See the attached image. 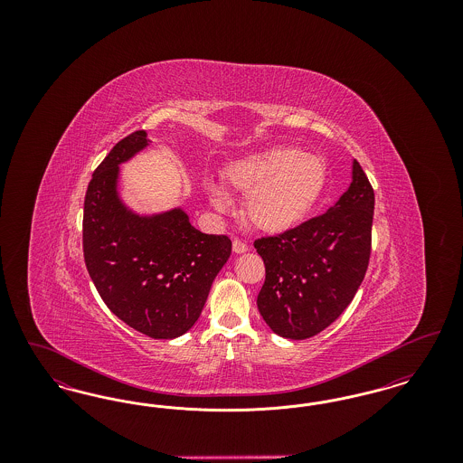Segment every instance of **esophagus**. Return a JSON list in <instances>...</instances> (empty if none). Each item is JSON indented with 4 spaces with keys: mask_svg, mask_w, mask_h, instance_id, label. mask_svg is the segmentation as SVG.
Here are the masks:
<instances>
[{
    "mask_svg": "<svg viewBox=\"0 0 463 463\" xmlns=\"http://www.w3.org/2000/svg\"><path fill=\"white\" fill-rule=\"evenodd\" d=\"M232 250H234V253H246L248 251V244L242 242L241 240H234L232 241Z\"/></svg>",
    "mask_w": 463,
    "mask_h": 463,
    "instance_id": "esophagus-1",
    "label": "esophagus"
}]
</instances>
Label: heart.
I'll return each instance as SVG.
<instances>
[{
  "mask_svg": "<svg viewBox=\"0 0 463 463\" xmlns=\"http://www.w3.org/2000/svg\"><path fill=\"white\" fill-rule=\"evenodd\" d=\"M326 178V161L298 147H272L225 172L229 187L246 196V221L269 234L287 232L307 221L323 198ZM208 193L217 210H229L231 201L219 185L210 184Z\"/></svg>",
  "mask_w": 463,
  "mask_h": 463,
  "instance_id": "1",
  "label": "heart"
}]
</instances>
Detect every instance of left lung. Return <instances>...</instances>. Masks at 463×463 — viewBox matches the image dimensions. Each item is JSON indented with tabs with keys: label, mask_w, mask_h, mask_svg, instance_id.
<instances>
[{
	"label": "left lung",
	"mask_w": 463,
	"mask_h": 463,
	"mask_svg": "<svg viewBox=\"0 0 463 463\" xmlns=\"http://www.w3.org/2000/svg\"><path fill=\"white\" fill-rule=\"evenodd\" d=\"M373 210V187L354 161L353 182L328 212L255 240L265 264L257 306L270 330L304 340L347 308L370 264Z\"/></svg>",
	"instance_id": "left-lung-1"
}]
</instances>
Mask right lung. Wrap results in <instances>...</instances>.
<instances>
[{
  "label": "right lung",
  "instance_id": "obj_1",
  "mask_svg": "<svg viewBox=\"0 0 463 463\" xmlns=\"http://www.w3.org/2000/svg\"><path fill=\"white\" fill-rule=\"evenodd\" d=\"M147 144L144 130L130 133L93 172L83 210V255L110 312L133 330L168 340L198 321L232 242L203 234L182 208L140 217L123 204L119 165Z\"/></svg>",
  "mask_w": 463,
  "mask_h": 463
}]
</instances>
